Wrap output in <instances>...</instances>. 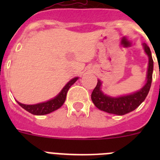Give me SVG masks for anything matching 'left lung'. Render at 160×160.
<instances>
[{"mask_svg":"<svg viewBox=\"0 0 160 160\" xmlns=\"http://www.w3.org/2000/svg\"><path fill=\"white\" fill-rule=\"evenodd\" d=\"M142 46H143L144 51L148 54V58H149L146 84L137 92L128 94V95L114 98L103 94L101 90V81L98 80L97 86L91 94V99L97 108L110 114L123 115L135 110L145 100L151 88V85H152L153 59H152L150 48L148 47V45L146 43H143Z\"/></svg>","mask_w":160,"mask_h":160,"instance_id":"1","label":"left lung"}]
</instances>
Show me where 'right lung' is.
<instances>
[{
	"mask_svg": "<svg viewBox=\"0 0 160 160\" xmlns=\"http://www.w3.org/2000/svg\"><path fill=\"white\" fill-rule=\"evenodd\" d=\"M78 79V77L72 78L70 82H68L67 84L63 87L62 91L56 97L49 100V101L38 103L35 105H25V104H22L19 102H18V103L22 108L25 109V111H27L28 112L32 114H35V115H44V114H49V113L53 112V111L60 108L63 105V103L66 101V94H67L68 90Z\"/></svg>",
	"mask_w": 160,
	"mask_h": 160,
	"instance_id": "obj_1",
	"label": "right lung"
}]
</instances>
